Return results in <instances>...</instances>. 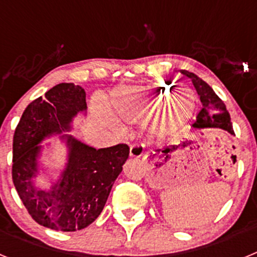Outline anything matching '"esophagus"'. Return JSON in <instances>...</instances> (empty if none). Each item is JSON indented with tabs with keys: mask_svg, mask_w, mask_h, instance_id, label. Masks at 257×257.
Here are the masks:
<instances>
[{
	"mask_svg": "<svg viewBox=\"0 0 257 257\" xmlns=\"http://www.w3.org/2000/svg\"><path fill=\"white\" fill-rule=\"evenodd\" d=\"M143 152H144V149H143L142 145H131L130 147V157L131 158H140V157L143 156Z\"/></svg>",
	"mask_w": 257,
	"mask_h": 257,
	"instance_id": "1",
	"label": "esophagus"
}]
</instances>
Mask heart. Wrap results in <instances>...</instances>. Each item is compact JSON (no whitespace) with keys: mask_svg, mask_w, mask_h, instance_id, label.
Wrapping results in <instances>:
<instances>
[{"mask_svg":"<svg viewBox=\"0 0 257 257\" xmlns=\"http://www.w3.org/2000/svg\"><path fill=\"white\" fill-rule=\"evenodd\" d=\"M171 88L163 82L121 88L113 94L110 106L118 118L127 122L140 121L151 115L149 131L163 135L185 123L197 105L196 96L190 90Z\"/></svg>","mask_w":257,"mask_h":257,"instance_id":"1","label":"heart"}]
</instances>
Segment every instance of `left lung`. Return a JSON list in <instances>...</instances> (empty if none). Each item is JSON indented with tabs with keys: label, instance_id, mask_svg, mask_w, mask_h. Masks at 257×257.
<instances>
[{
	"label": "left lung",
	"instance_id": "1",
	"mask_svg": "<svg viewBox=\"0 0 257 257\" xmlns=\"http://www.w3.org/2000/svg\"><path fill=\"white\" fill-rule=\"evenodd\" d=\"M180 73L187 76L192 81L199 95V100L202 103L201 112L197 115V121L193 123V127L197 130L202 128H221L228 131L230 135H234L233 124L230 122V115L226 110L225 104L215 94L211 86H208L203 79L199 78L197 74L181 69Z\"/></svg>",
	"mask_w": 257,
	"mask_h": 257
}]
</instances>
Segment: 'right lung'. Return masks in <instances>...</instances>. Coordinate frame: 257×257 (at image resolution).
Returning a JSON list of instances; mask_svg holds the SVG:
<instances>
[{"instance_id": "1", "label": "right lung", "mask_w": 257, "mask_h": 257, "mask_svg": "<svg viewBox=\"0 0 257 257\" xmlns=\"http://www.w3.org/2000/svg\"><path fill=\"white\" fill-rule=\"evenodd\" d=\"M86 110L85 90L59 83L27 106L14 134V185L33 220L52 230L76 231L94 222L130 153L126 144L95 149L67 134ZM55 135L67 147L65 169L50 188L37 187L44 173L40 143Z\"/></svg>"}]
</instances>
